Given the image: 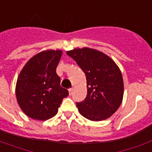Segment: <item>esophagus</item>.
<instances>
[{
  "label": "esophagus",
  "instance_id": "esophagus-1",
  "mask_svg": "<svg viewBox=\"0 0 152 152\" xmlns=\"http://www.w3.org/2000/svg\"><path fill=\"white\" fill-rule=\"evenodd\" d=\"M73 91H74V89L72 88H69V95H72V94H73Z\"/></svg>",
  "mask_w": 152,
  "mask_h": 152
}]
</instances>
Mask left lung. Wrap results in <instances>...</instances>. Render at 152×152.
Instances as JSON below:
<instances>
[{"label":"left lung","mask_w":152,"mask_h":152,"mask_svg":"<svg viewBox=\"0 0 152 152\" xmlns=\"http://www.w3.org/2000/svg\"><path fill=\"white\" fill-rule=\"evenodd\" d=\"M85 73L88 94L83 101L76 102L79 112L88 120H106L121 104L124 83L121 70L107 55L84 47L67 51Z\"/></svg>","instance_id":"left-lung-1"}]
</instances>
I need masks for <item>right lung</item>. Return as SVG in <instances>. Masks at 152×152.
I'll return each mask as SVG.
<instances>
[{
	"label": "right lung",
	"instance_id": "1",
	"mask_svg": "<svg viewBox=\"0 0 152 152\" xmlns=\"http://www.w3.org/2000/svg\"><path fill=\"white\" fill-rule=\"evenodd\" d=\"M62 51L45 50L32 57L18 76L15 95L23 113L34 120L46 121L57 114L69 91L61 86L56 69Z\"/></svg>",
	"mask_w": 152,
	"mask_h": 152
}]
</instances>
